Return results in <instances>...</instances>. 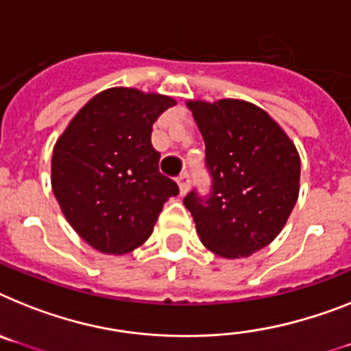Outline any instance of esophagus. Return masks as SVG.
I'll use <instances>...</instances> for the list:
<instances>
[{"label":"esophagus","instance_id":"1","mask_svg":"<svg viewBox=\"0 0 351 351\" xmlns=\"http://www.w3.org/2000/svg\"><path fill=\"white\" fill-rule=\"evenodd\" d=\"M176 182H178V187H180L182 194H185L187 191H189V185H191L189 173H182V175L176 178Z\"/></svg>","mask_w":351,"mask_h":351}]
</instances>
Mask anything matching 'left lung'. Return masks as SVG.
Listing matches in <instances>:
<instances>
[{
  "mask_svg": "<svg viewBox=\"0 0 351 351\" xmlns=\"http://www.w3.org/2000/svg\"><path fill=\"white\" fill-rule=\"evenodd\" d=\"M205 141L210 193L184 198L202 243L226 258L250 257L275 239L300 191V157L280 126L241 99L189 101Z\"/></svg>",
  "mask_w": 351,
  "mask_h": 351,
  "instance_id": "1",
  "label": "left lung"
}]
</instances>
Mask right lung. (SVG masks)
Segmentation results:
<instances>
[{"mask_svg":"<svg viewBox=\"0 0 351 351\" xmlns=\"http://www.w3.org/2000/svg\"><path fill=\"white\" fill-rule=\"evenodd\" d=\"M175 99L114 87L96 94L55 144L51 187L69 225L101 253L148 239L164 203L180 193L158 171L153 123Z\"/></svg>","mask_w":351,"mask_h":351,"instance_id":"right-lung-1","label":"right lung"}]
</instances>
